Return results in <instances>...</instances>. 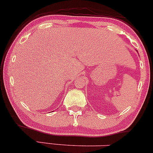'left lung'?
Segmentation results:
<instances>
[{"mask_svg": "<svg viewBox=\"0 0 153 153\" xmlns=\"http://www.w3.org/2000/svg\"><path fill=\"white\" fill-rule=\"evenodd\" d=\"M137 52H138V51H137Z\"/></svg>", "mask_w": 153, "mask_h": 153, "instance_id": "obj_1", "label": "left lung"}]
</instances>
